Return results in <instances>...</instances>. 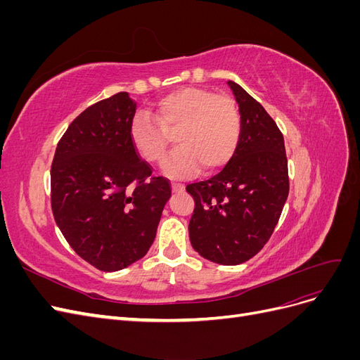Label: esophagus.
Here are the masks:
<instances>
[{"instance_id":"esophagus-1","label":"esophagus","mask_w":360,"mask_h":360,"mask_svg":"<svg viewBox=\"0 0 360 360\" xmlns=\"http://www.w3.org/2000/svg\"><path fill=\"white\" fill-rule=\"evenodd\" d=\"M171 188H172V192H183L184 191V184L181 183H171Z\"/></svg>"}]
</instances>
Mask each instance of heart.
Listing matches in <instances>:
<instances>
[{
	"mask_svg": "<svg viewBox=\"0 0 360 360\" xmlns=\"http://www.w3.org/2000/svg\"><path fill=\"white\" fill-rule=\"evenodd\" d=\"M177 132L180 147L163 163L171 177H188L201 167L212 172L233 158L242 134L240 114L226 94L200 86H181L155 105V117L136 112L129 124V138L138 155L159 163L167 155L171 134Z\"/></svg>",
	"mask_w": 360,
	"mask_h": 360,
	"instance_id": "1",
	"label": "heart"
}]
</instances>
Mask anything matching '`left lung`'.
Here are the masks:
<instances>
[{"instance_id":"obj_1","label":"left lung","mask_w":360,"mask_h":360,"mask_svg":"<svg viewBox=\"0 0 360 360\" xmlns=\"http://www.w3.org/2000/svg\"><path fill=\"white\" fill-rule=\"evenodd\" d=\"M240 112L242 134L225 168L188 184L195 209L189 221L192 248L224 266L242 264L269 242L288 197L284 136L263 106L228 81Z\"/></svg>"}]
</instances>
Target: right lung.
Listing matches in <instances>:
<instances>
[{
	"instance_id": "add662e5",
	"label": "right lung",
	"mask_w": 360,
	"mask_h": 360,
	"mask_svg": "<svg viewBox=\"0 0 360 360\" xmlns=\"http://www.w3.org/2000/svg\"><path fill=\"white\" fill-rule=\"evenodd\" d=\"M135 111L126 91L89 106L61 136L51 167L53 219L75 252L103 271L148 252L171 197L169 181L151 176L130 143Z\"/></svg>"
}]
</instances>
